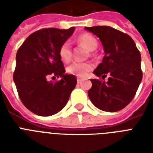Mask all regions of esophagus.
<instances>
[{"mask_svg":"<svg viewBox=\"0 0 153 153\" xmlns=\"http://www.w3.org/2000/svg\"><path fill=\"white\" fill-rule=\"evenodd\" d=\"M82 78H80V77H77V81H78V82H82Z\"/></svg>","mask_w":153,"mask_h":153,"instance_id":"obj_1","label":"esophagus"}]
</instances>
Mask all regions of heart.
<instances>
[{"label":"heart","mask_w":153,"mask_h":153,"mask_svg":"<svg viewBox=\"0 0 153 153\" xmlns=\"http://www.w3.org/2000/svg\"><path fill=\"white\" fill-rule=\"evenodd\" d=\"M77 40L79 44L86 47L90 51H94L98 47V41L95 37L89 33H83L79 36ZM59 55L62 61L64 62H70L72 57L71 45L70 41L63 42L59 50ZM93 65L91 62H74L67 67V72L68 74L75 75L77 77H85L89 72L93 70Z\"/></svg>","instance_id":"heart-1"}]
</instances>
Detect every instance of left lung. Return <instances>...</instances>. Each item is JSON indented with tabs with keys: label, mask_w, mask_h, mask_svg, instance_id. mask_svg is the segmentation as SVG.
<instances>
[{
	"label": "left lung",
	"mask_w": 153,
	"mask_h": 153,
	"mask_svg": "<svg viewBox=\"0 0 153 153\" xmlns=\"http://www.w3.org/2000/svg\"><path fill=\"white\" fill-rule=\"evenodd\" d=\"M85 29L99 38L105 51L94 74L102 79L109 75L107 82L91 79L89 98L101 110L119 111L132 101L142 80L140 51L128 35L114 27L94 26Z\"/></svg>",
	"instance_id": "1"
}]
</instances>
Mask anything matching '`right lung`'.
<instances>
[{"label":"right lung","instance_id":"obj_1","mask_svg":"<svg viewBox=\"0 0 153 153\" xmlns=\"http://www.w3.org/2000/svg\"><path fill=\"white\" fill-rule=\"evenodd\" d=\"M74 31V27L39 30L30 35L18 49L13 80L23 104L39 116H51L59 112L76 86V78L65 74L59 55L61 44ZM50 76L61 79L49 81Z\"/></svg>","mask_w":153,"mask_h":153}]
</instances>
